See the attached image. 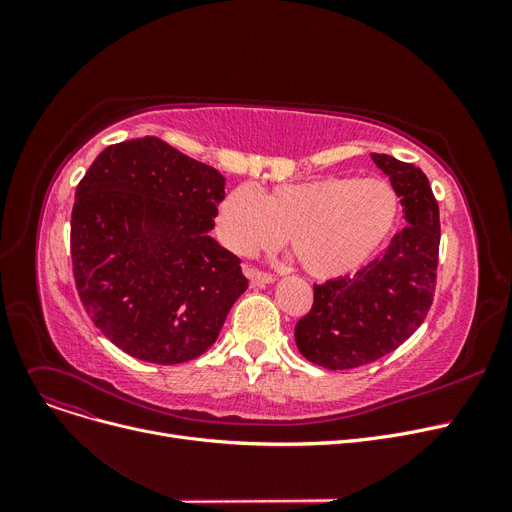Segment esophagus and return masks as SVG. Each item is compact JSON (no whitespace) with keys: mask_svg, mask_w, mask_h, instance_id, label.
Returning <instances> with one entry per match:
<instances>
[{"mask_svg":"<svg viewBox=\"0 0 512 512\" xmlns=\"http://www.w3.org/2000/svg\"><path fill=\"white\" fill-rule=\"evenodd\" d=\"M245 274H247V278L253 286H267V284H272L276 280L272 274L259 272V270H255V267H245Z\"/></svg>","mask_w":512,"mask_h":512,"instance_id":"esophagus-1","label":"esophagus"}]
</instances>
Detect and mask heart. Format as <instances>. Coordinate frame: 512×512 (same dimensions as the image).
<instances>
[{
  "mask_svg": "<svg viewBox=\"0 0 512 512\" xmlns=\"http://www.w3.org/2000/svg\"><path fill=\"white\" fill-rule=\"evenodd\" d=\"M400 199L380 178L326 176L272 186L259 195L240 184L222 199L215 226L224 245L253 255L288 245L303 270L330 280L369 263L392 236Z\"/></svg>",
  "mask_w": 512,
  "mask_h": 512,
  "instance_id": "obj_1",
  "label": "heart"
}]
</instances>
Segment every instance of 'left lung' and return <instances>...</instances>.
<instances>
[{
    "instance_id": "obj_1",
    "label": "left lung",
    "mask_w": 512,
    "mask_h": 512,
    "mask_svg": "<svg viewBox=\"0 0 512 512\" xmlns=\"http://www.w3.org/2000/svg\"><path fill=\"white\" fill-rule=\"evenodd\" d=\"M373 164L400 197L409 226L353 278L313 286V307L294 328L299 351L326 369H353L392 353L421 326L434 301L440 211L427 176L392 155Z\"/></svg>"
}]
</instances>
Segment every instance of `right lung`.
<instances>
[{
  "mask_svg": "<svg viewBox=\"0 0 512 512\" xmlns=\"http://www.w3.org/2000/svg\"><path fill=\"white\" fill-rule=\"evenodd\" d=\"M226 178L155 137L103 149L76 188L72 270L93 324L130 357L203 355L249 282L211 238Z\"/></svg>",
  "mask_w": 512,
  "mask_h": 512,
  "instance_id": "1",
  "label": "right lung"
}]
</instances>
